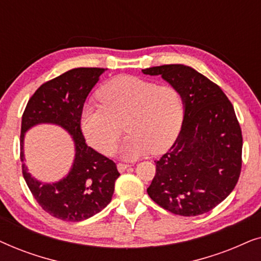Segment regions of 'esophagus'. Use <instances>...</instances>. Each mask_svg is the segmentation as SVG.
<instances>
[{"label":"esophagus","mask_w":261,"mask_h":261,"mask_svg":"<svg viewBox=\"0 0 261 261\" xmlns=\"http://www.w3.org/2000/svg\"><path fill=\"white\" fill-rule=\"evenodd\" d=\"M129 165L128 164H122V163H119L117 164V170H119V172H123L124 170H127Z\"/></svg>","instance_id":"obj_1"}]
</instances>
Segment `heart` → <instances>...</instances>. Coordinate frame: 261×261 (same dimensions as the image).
<instances>
[{
    "mask_svg": "<svg viewBox=\"0 0 261 261\" xmlns=\"http://www.w3.org/2000/svg\"><path fill=\"white\" fill-rule=\"evenodd\" d=\"M102 106L87 105L80 126L87 141L102 153H109L119 140L117 122L124 120L129 133L117 149L123 159H137L151 151L165 152L179 133L184 115L180 92L172 85L135 76H119L97 92Z\"/></svg>",
    "mask_w": 261,
    "mask_h": 261,
    "instance_id": "1",
    "label": "heart"
}]
</instances>
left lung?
<instances>
[{"instance_id": "1", "label": "left lung", "mask_w": 261, "mask_h": 261, "mask_svg": "<svg viewBox=\"0 0 261 261\" xmlns=\"http://www.w3.org/2000/svg\"><path fill=\"white\" fill-rule=\"evenodd\" d=\"M142 73L162 76L184 103L180 133L155 162L147 194L176 215L208 213L229 196L240 177L242 135L233 105L219 85L191 66H153Z\"/></svg>"}]
</instances>
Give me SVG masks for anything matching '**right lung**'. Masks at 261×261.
I'll use <instances>...</instances> for the list:
<instances>
[{
    "mask_svg": "<svg viewBox=\"0 0 261 261\" xmlns=\"http://www.w3.org/2000/svg\"><path fill=\"white\" fill-rule=\"evenodd\" d=\"M106 69L78 67L42 84L27 103L21 121L22 174L32 195L45 212L63 221L80 222L96 215L112 201L120 173L113 160L85 144L80 116L84 102ZM38 124H56L71 135L75 158L62 180L47 184L28 172L24 135Z\"/></svg>",
    "mask_w": 261,
    "mask_h": 261,
    "instance_id": "obj_1",
    "label": "right lung"
}]
</instances>
